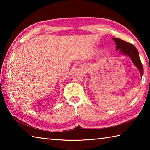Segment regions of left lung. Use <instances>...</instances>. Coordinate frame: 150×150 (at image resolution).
<instances>
[{"instance_id": "8db88e82", "label": "left lung", "mask_w": 150, "mask_h": 150, "mask_svg": "<svg viewBox=\"0 0 150 150\" xmlns=\"http://www.w3.org/2000/svg\"><path fill=\"white\" fill-rule=\"evenodd\" d=\"M113 40L116 44V50H120L122 53L128 55L131 58L133 64L139 69L142 77L143 74V67L141 60H140L138 51L135 46L131 43H128L124 40L118 39V38H113Z\"/></svg>"}]
</instances>
